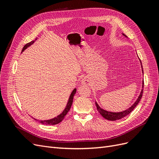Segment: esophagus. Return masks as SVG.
I'll use <instances>...</instances> for the list:
<instances>
[{"mask_svg":"<svg viewBox=\"0 0 159 159\" xmlns=\"http://www.w3.org/2000/svg\"><path fill=\"white\" fill-rule=\"evenodd\" d=\"M89 83V79L88 78H86V77H85V78H84L82 80H81V84H82L88 85Z\"/></svg>","mask_w":159,"mask_h":159,"instance_id":"esophagus-1","label":"esophagus"}]
</instances>
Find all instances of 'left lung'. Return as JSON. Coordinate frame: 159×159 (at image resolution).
Here are the masks:
<instances>
[{"label": "left lung", "instance_id": "1", "mask_svg": "<svg viewBox=\"0 0 159 159\" xmlns=\"http://www.w3.org/2000/svg\"><path fill=\"white\" fill-rule=\"evenodd\" d=\"M123 35L125 36V37H127V36L125 35L124 34H123ZM141 68H142V71H143L142 65H141ZM143 85H144V81H143ZM143 89L141 90L140 95H139V98L136 100V102L134 103V104H133V105H131V107H130L129 109L123 111H121V112L108 111H106V110L101 108L99 107V105L98 104V103L95 102L96 107H97V109H98V111L99 112V113L102 115L105 119L109 120V121H116V120L121 119L125 117V116H127V115H128L129 113H131L132 112V111L136 107L137 104L139 103V102H140V100H141V99L142 98V95H143Z\"/></svg>", "mask_w": 159, "mask_h": 159}]
</instances>
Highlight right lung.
Here are the masks:
<instances>
[{
	"mask_svg": "<svg viewBox=\"0 0 159 159\" xmlns=\"http://www.w3.org/2000/svg\"><path fill=\"white\" fill-rule=\"evenodd\" d=\"M34 42V41H32L29 43L26 44L22 50V52L25 51L28 47H29L30 46H31L32 44H33V43ZM76 93V88H75L73 91H72L71 93L70 94V96L68 99V103L66 105V107L64 109V110L62 111V113L61 114H60L59 115H57V117H55L54 118L51 119H48V120H38L36 119H34L35 120H36L37 121H38L39 123L43 124V125H56L58 124L59 123H60L62 120H64V119L65 118L66 115H67V113H68V111H70L71 106L72 105V103H73V99H74V96Z\"/></svg>",
	"mask_w": 159,
	"mask_h": 159,
	"instance_id": "1",
	"label": "right lung"
}]
</instances>
